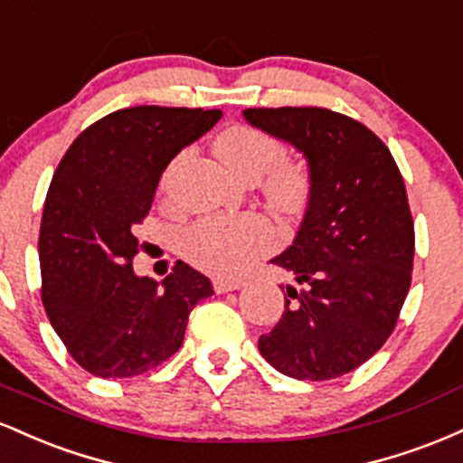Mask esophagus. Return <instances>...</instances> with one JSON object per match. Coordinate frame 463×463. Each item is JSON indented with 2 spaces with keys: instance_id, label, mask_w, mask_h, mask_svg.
<instances>
[{
  "instance_id": "1",
  "label": "esophagus",
  "mask_w": 463,
  "mask_h": 463,
  "mask_svg": "<svg viewBox=\"0 0 463 463\" xmlns=\"http://www.w3.org/2000/svg\"><path fill=\"white\" fill-rule=\"evenodd\" d=\"M243 285H246V283H243V279H217L213 283L217 294H226V291L241 289Z\"/></svg>"
}]
</instances>
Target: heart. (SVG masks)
<instances>
[{"instance_id":"1","label":"heart","mask_w":463,"mask_h":463,"mask_svg":"<svg viewBox=\"0 0 463 463\" xmlns=\"http://www.w3.org/2000/svg\"><path fill=\"white\" fill-rule=\"evenodd\" d=\"M213 150L246 183H254L268 171L265 195L280 209H298L309 194L307 174L298 165L283 161V143L268 132L252 126H231L215 137ZM269 232V222L257 213L206 217L184 237V254L209 272L232 274L268 243Z\"/></svg>"}]
</instances>
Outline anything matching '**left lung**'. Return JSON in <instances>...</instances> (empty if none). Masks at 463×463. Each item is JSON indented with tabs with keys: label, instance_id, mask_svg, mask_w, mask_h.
I'll list each match as a JSON object with an SVG mask.
<instances>
[{
	"label": "left lung",
	"instance_id": "left-lung-1",
	"mask_svg": "<svg viewBox=\"0 0 463 463\" xmlns=\"http://www.w3.org/2000/svg\"><path fill=\"white\" fill-rule=\"evenodd\" d=\"M243 119L307 161L309 202L272 261L294 276L259 353L280 374L328 381L365 364L394 331L413 268L405 183L385 143L328 109H246Z\"/></svg>",
	"mask_w": 463,
	"mask_h": 463
}]
</instances>
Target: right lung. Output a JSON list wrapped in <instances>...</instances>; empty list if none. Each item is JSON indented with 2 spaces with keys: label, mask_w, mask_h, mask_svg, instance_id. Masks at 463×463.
<instances>
[{
  "label": "right lung",
  "mask_w": 463,
  "mask_h": 463,
  "mask_svg": "<svg viewBox=\"0 0 463 463\" xmlns=\"http://www.w3.org/2000/svg\"><path fill=\"white\" fill-rule=\"evenodd\" d=\"M222 110L135 106L102 117L71 143L47 191L39 235L43 307L69 354L99 379H130L183 346L189 313L213 285L178 261L156 283L137 276L132 228L158 180Z\"/></svg>",
  "instance_id": "obj_1"
}]
</instances>
